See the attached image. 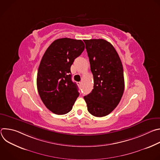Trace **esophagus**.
<instances>
[{
    "mask_svg": "<svg viewBox=\"0 0 160 160\" xmlns=\"http://www.w3.org/2000/svg\"><path fill=\"white\" fill-rule=\"evenodd\" d=\"M81 83H81L80 82H77V84H78L79 86H80V85H81Z\"/></svg>",
    "mask_w": 160,
    "mask_h": 160,
    "instance_id": "34e87169",
    "label": "esophagus"
}]
</instances>
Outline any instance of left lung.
I'll return each mask as SVG.
<instances>
[{
  "mask_svg": "<svg viewBox=\"0 0 160 160\" xmlns=\"http://www.w3.org/2000/svg\"><path fill=\"white\" fill-rule=\"evenodd\" d=\"M83 41L94 77V88L83 98L91 115L105 117L118 106L124 92L122 63L109 42L104 39Z\"/></svg>",
  "mask_w": 160,
  "mask_h": 160,
  "instance_id": "1",
  "label": "left lung"
}]
</instances>
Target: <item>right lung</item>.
Here are the masks:
<instances>
[{
  "label": "right lung",
  "mask_w": 160,
  "mask_h": 160,
  "mask_svg": "<svg viewBox=\"0 0 160 160\" xmlns=\"http://www.w3.org/2000/svg\"><path fill=\"white\" fill-rule=\"evenodd\" d=\"M85 49L81 40L69 38L54 40L45 52L37 73V85L43 103L56 115L70 112L79 96L72 80L70 68Z\"/></svg>",
  "instance_id": "right-lung-1"
}]
</instances>
